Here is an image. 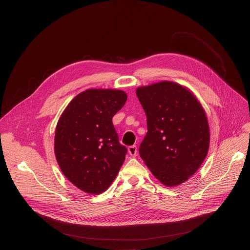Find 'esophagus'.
Returning a JSON list of instances; mask_svg holds the SVG:
<instances>
[{
  "label": "esophagus",
  "mask_w": 250,
  "mask_h": 250,
  "mask_svg": "<svg viewBox=\"0 0 250 250\" xmlns=\"http://www.w3.org/2000/svg\"><path fill=\"white\" fill-rule=\"evenodd\" d=\"M127 151H128V154L132 157H135L137 155V147L135 145H132V146H129L127 148Z\"/></svg>",
  "instance_id": "esophagus-1"
}]
</instances>
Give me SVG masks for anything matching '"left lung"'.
<instances>
[{
	"label": "left lung",
	"instance_id": "1",
	"mask_svg": "<svg viewBox=\"0 0 250 250\" xmlns=\"http://www.w3.org/2000/svg\"><path fill=\"white\" fill-rule=\"evenodd\" d=\"M148 132L139 154L164 186H180L204 162L210 144L205 110L188 87L163 80L136 89Z\"/></svg>",
	"mask_w": 250,
	"mask_h": 250
}]
</instances>
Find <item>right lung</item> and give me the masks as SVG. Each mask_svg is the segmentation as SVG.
<instances>
[{
	"mask_svg": "<svg viewBox=\"0 0 250 250\" xmlns=\"http://www.w3.org/2000/svg\"><path fill=\"white\" fill-rule=\"evenodd\" d=\"M127 99L119 89L91 88L77 94L61 115L55 156L64 177L77 188L100 194L113 184L125 159L113 117Z\"/></svg>",
	"mask_w": 250,
	"mask_h": 250,
	"instance_id": "obj_1",
	"label": "right lung"
}]
</instances>
